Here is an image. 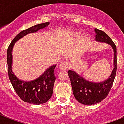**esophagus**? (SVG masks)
<instances>
[{
    "label": "esophagus",
    "instance_id": "esophagus-1",
    "mask_svg": "<svg viewBox=\"0 0 124 124\" xmlns=\"http://www.w3.org/2000/svg\"><path fill=\"white\" fill-rule=\"evenodd\" d=\"M59 68L62 70H67L70 68V63L67 61H64L61 62L59 65Z\"/></svg>",
    "mask_w": 124,
    "mask_h": 124
}]
</instances>
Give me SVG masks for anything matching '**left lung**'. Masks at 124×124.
<instances>
[{"instance_id": "1", "label": "left lung", "mask_w": 124, "mask_h": 124, "mask_svg": "<svg viewBox=\"0 0 124 124\" xmlns=\"http://www.w3.org/2000/svg\"><path fill=\"white\" fill-rule=\"evenodd\" d=\"M94 31L96 32V40L106 42L112 46L114 51V68L109 78L107 80L100 83L88 82L77 74L75 72L68 70V74L70 79L74 96L80 103L84 105L96 104L106 98L112 88L117 70V51L116 44L104 31L97 28H95Z\"/></svg>"}]
</instances>
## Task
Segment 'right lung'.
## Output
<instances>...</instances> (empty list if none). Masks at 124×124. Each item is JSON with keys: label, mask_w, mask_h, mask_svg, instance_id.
Segmentation results:
<instances>
[{"label": "right lung", "mask_w": 124, "mask_h": 124, "mask_svg": "<svg viewBox=\"0 0 124 124\" xmlns=\"http://www.w3.org/2000/svg\"><path fill=\"white\" fill-rule=\"evenodd\" d=\"M49 24V22L42 23L21 31L12 40L7 49L8 74L10 81L20 99L29 104L36 105L44 104L48 101L49 99L51 98L53 93L54 81L56 80V77L54 76V69L56 65L48 68L42 75L35 80L29 82L19 80L12 71V50L14 44L18 40L23 38L27 34L35 32L41 28H45Z\"/></svg>", "instance_id": "add662e5"}]
</instances>
